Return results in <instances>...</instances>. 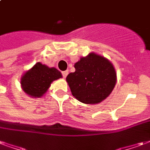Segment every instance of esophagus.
<instances>
[{"instance_id": "1", "label": "esophagus", "mask_w": 150, "mask_h": 150, "mask_svg": "<svg viewBox=\"0 0 150 150\" xmlns=\"http://www.w3.org/2000/svg\"><path fill=\"white\" fill-rule=\"evenodd\" d=\"M62 77H63V78H66V77H67V75H68V71H62Z\"/></svg>"}]
</instances>
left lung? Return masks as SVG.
I'll return each instance as SVG.
<instances>
[{
  "mask_svg": "<svg viewBox=\"0 0 150 150\" xmlns=\"http://www.w3.org/2000/svg\"><path fill=\"white\" fill-rule=\"evenodd\" d=\"M75 71L67 76L73 96L83 104L100 103L111 94L116 85L113 65L103 56L90 53L75 63Z\"/></svg>",
  "mask_w": 150,
  "mask_h": 150,
  "instance_id": "1",
  "label": "left lung"
}]
</instances>
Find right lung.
Returning a JSON list of instances; mask_svg holds the SVG:
<instances>
[{"label":"right lung","mask_w":150,"mask_h":150,"mask_svg":"<svg viewBox=\"0 0 150 150\" xmlns=\"http://www.w3.org/2000/svg\"><path fill=\"white\" fill-rule=\"evenodd\" d=\"M60 78L62 74L57 69L37 62L21 77V88L30 97L40 98L47 91L54 80Z\"/></svg>","instance_id":"right-lung-1"}]
</instances>
